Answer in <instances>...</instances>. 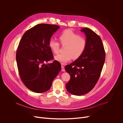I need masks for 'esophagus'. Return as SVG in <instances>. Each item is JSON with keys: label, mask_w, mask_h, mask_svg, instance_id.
Instances as JSON below:
<instances>
[{"label": "esophagus", "mask_w": 123, "mask_h": 123, "mask_svg": "<svg viewBox=\"0 0 123 123\" xmlns=\"http://www.w3.org/2000/svg\"><path fill=\"white\" fill-rule=\"evenodd\" d=\"M61 71L62 72H65V68L63 65H62V66H61Z\"/></svg>", "instance_id": "1"}]
</instances>
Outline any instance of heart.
I'll use <instances>...</instances> for the list:
<instances>
[{
    "instance_id": "heart-1",
    "label": "heart",
    "mask_w": 123,
    "mask_h": 123,
    "mask_svg": "<svg viewBox=\"0 0 123 123\" xmlns=\"http://www.w3.org/2000/svg\"><path fill=\"white\" fill-rule=\"evenodd\" d=\"M59 39L62 46H65L64 53L59 54L55 57V59L62 64L69 61L72 58L77 59L80 57L84 52L86 47V39L80 37L71 30L64 31L59 36ZM49 46L51 50L55 54H58L59 43L54 39H51L49 42Z\"/></svg>"
}]
</instances>
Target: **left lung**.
<instances>
[{"instance_id":"8db88e82","label":"left lung","mask_w":123,"mask_h":123,"mask_svg":"<svg viewBox=\"0 0 123 123\" xmlns=\"http://www.w3.org/2000/svg\"><path fill=\"white\" fill-rule=\"evenodd\" d=\"M86 47L80 57L67 65L65 69L71 76L66 84L68 92L82 95L90 92L96 84L105 61V51L100 37L89 28H82Z\"/></svg>"}]
</instances>
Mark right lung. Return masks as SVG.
<instances>
[{"mask_svg": "<svg viewBox=\"0 0 123 123\" xmlns=\"http://www.w3.org/2000/svg\"><path fill=\"white\" fill-rule=\"evenodd\" d=\"M56 25L39 24L27 31L20 41L16 60L20 78L30 90L42 93L48 91L61 70L60 63L54 60L49 42L59 28Z\"/></svg>", "mask_w": 123, "mask_h": 123, "instance_id": "right-lung-1", "label": "right lung"}]
</instances>
